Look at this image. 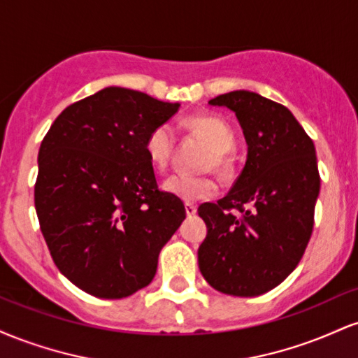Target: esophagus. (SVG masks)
<instances>
[{
  "label": "esophagus",
  "instance_id": "obj_1",
  "mask_svg": "<svg viewBox=\"0 0 358 358\" xmlns=\"http://www.w3.org/2000/svg\"><path fill=\"white\" fill-rule=\"evenodd\" d=\"M185 212H187V217H193L196 213V207L193 203H185Z\"/></svg>",
  "mask_w": 358,
  "mask_h": 358
}]
</instances>
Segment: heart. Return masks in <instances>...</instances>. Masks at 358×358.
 Returning <instances> with one entry per match:
<instances>
[{"mask_svg":"<svg viewBox=\"0 0 358 358\" xmlns=\"http://www.w3.org/2000/svg\"><path fill=\"white\" fill-rule=\"evenodd\" d=\"M185 126L193 134L202 138L212 148V155L207 159V168H213L217 173L225 175L231 170V158L229 151L234 148L236 136L232 127L224 119L212 116V114H199L185 119ZM176 145V133L173 126L168 122L155 126L148 133L145 141V151L151 166L156 171H165L171 162ZM163 190L171 196L183 200V202H199L208 200L217 193V183L210 176H193L175 173L163 182Z\"/></svg>","mask_w":358,"mask_h":358,"instance_id":"heart-1","label":"heart"}]
</instances>
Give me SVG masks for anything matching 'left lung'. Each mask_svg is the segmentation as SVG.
<instances>
[{
	"mask_svg": "<svg viewBox=\"0 0 358 358\" xmlns=\"http://www.w3.org/2000/svg\"><path fill=\"white\" fill-rule=\"evenodd\" d=\"M208 104L236 113L248 162L224 199L199 207L207 224L199 268L220 293L259 296L293 273L310 242L320 193L315 145L289 109L256 92L234 90Z\"/></svg>",
	"mask_w": 358,
	"mask_h": 358,
	"instance_id": "obj_1",
	"label": "left lung"
}]
</instances>
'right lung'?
<instances>
[{
  "instance_id": "1",
  "label": "right lung",
  "mask_w": 358,
  "mask_h": 358,
  "mask_svg": "<svg viewBox=\"0 0 358 358\" xmlns=\"http://www.w3.org/2000/svg\"><path fill=\"white\" fill-rule=\"evenodd\" d=\"M180 104L106 87L65 108L38 151L35 208L53 262L92 296L121 299L153 281L158 256L185 220L158 190L148 133Z\"/></svg>"
}]
</instances>
